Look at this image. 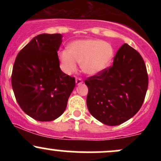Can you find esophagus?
Listing matches in <instances>:
<instances>
[{"label":"esophagus","instance_id":"34e87169","mask_svg":"<svg viewBox=\"0 0 161 161\" xmlns=\"http://www.w3.org/2000/svg\"><path fill=\"white\" fill-rule=\"evenodd\" d=\"M82 79H80V78H76L75 79V83L76 85H80V84L82 83Z\"/></svg>","mask_w":161,"mask_h":161}]
</instances>
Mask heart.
Returning a JSON list of instances; mask_svg holds the SVG:
<instances>
[{
  "mask_svg": "<svg viewBox=\"0 0 161 161\" xmlns=\"http://www.w3.org/2000/svg\"><path fill=\"white\" fill-rule=\"evenodd\" d=\"M112 58L113 49L109 43L92 39L72 42L69 50H61L59 53L61 69L67 74L74 72L79 63L84 73L94 75L105 70Z\"/></svg>",
  "mask_w": 161,
  "mask_h": 161,
  "instance_id": "heart-1",
  "label": "heart"
}]
</instances>
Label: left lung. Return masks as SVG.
Listing matches in <instances>:
<instances>
[{
	"instance_id": "8db88e82",
	"label": "left lung",
	"mask_w": 161,
	"mask_h": 161,
	"mask_svg": "<svg viewBox=\"0 0 161 161\" xmlns=\"http://www.w3.org/2000/svg\"><path fill=\"white\" fill-rule=\"evenodd\" d=\"M85 83L89 111L103 124L114 126L139 111L148 88V75L142 56L125 43L112 66L88 78Z\"/></svg>"
}]
</instances>
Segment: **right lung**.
Returning a JSON list of instances; mask_svg holds the SVG:
<instances>
[{
    "mask_svg": "<svg viewBox=\"0 0 161 161\" xmlns=\"http://www.w3.org/2000/svg\"><path fill=\"white\" fill-rule=\"evenodd\" d=\"M61 43V34H40L14 61L11 75L14 97L22 111L37 121L61 116L75 86V78L60 69L58 51Z\"/></svg>",
    "mask_w": 161,
    "mask_h": 161,
    "instance_id": "right-lung-1",
    "label": "right lung"
}]
</instances>
